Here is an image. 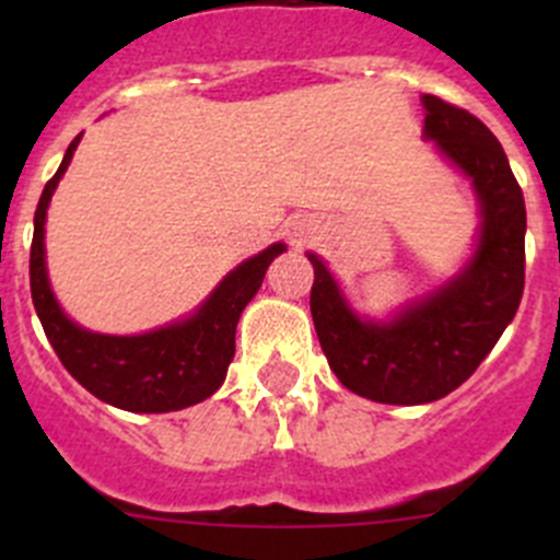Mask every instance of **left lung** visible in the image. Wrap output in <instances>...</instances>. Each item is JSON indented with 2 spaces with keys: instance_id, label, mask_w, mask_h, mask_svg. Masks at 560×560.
<instances>
[{
  "instance_id": "obj_1",
  "label": "left lung",
  "mask_w": 560,
  "mask_h": 560,
  "mask_svg": "<svg viewBox=\"0 0 560 560\" xmlns=\"http://www.w3.org/2000/svg\"><path fill=\"white\" fill-rule=\"evenodd\" d=\"M439 154L471 180L479 206L474 252L455 276L393 314L363 316L319 254L312 316L322 352L343 387L376 404L417 406L444 398L477 371L515 319L525 281V202L495 135L463 107L422 94Z\"/></svg>"
}]
</instances>
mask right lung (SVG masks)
<instances>
[{
    "label": "right lung",
    "instance_id": "right-lung-1",
    "mask_svg": "<svg viewBox=\"0 0 560 560\" xmlns=\"http://www.w3.org/2000/svg\"><path fill=\"white\" fill-rule=\"evenodd\" d=\"M83 135L65 151L59 171L45 184L35 211V238L30 254L32 303L43 322L50 347L61 365L94 398L138 415L178 411L211 398L228 376L235 354V327L257 290L268 265L287 252L284 244H270L230 270L211 295L191 314L138 336H110L78 325L65 314L50 290L45 265V217L61 175Z\"/></svg>",
    "mask_w": 560,
    "mask_h": 560
}]
</instances>
